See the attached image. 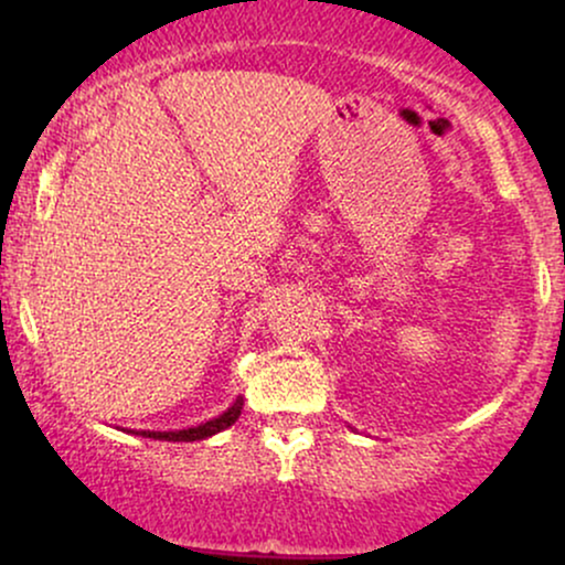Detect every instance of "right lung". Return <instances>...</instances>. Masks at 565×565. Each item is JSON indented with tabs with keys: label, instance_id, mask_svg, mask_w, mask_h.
Here are the masks:
<instances>
[{
	"label": "right lung",
	"instance_id": "right-lung-1",
	"mask_svg": "<svg viewBox=\"0 0 565 565\" xmlns=\"http://www.w3.org/2000/svg\"><path fill=\"white\" fill-rule=\"evenodd\" d=\"M242 408H244V398L238 395V398L233 401L223 414H217V417L206 419V423H201L196 427H183V430H138V433L129 430V433H135V436H142V438H153V440H183V444H191V440L212 438L215 433L231 427L238 417H242Z\"/></svg>",
	"mask_w": 565,
	"mask_h": 565
}]
</instances>
